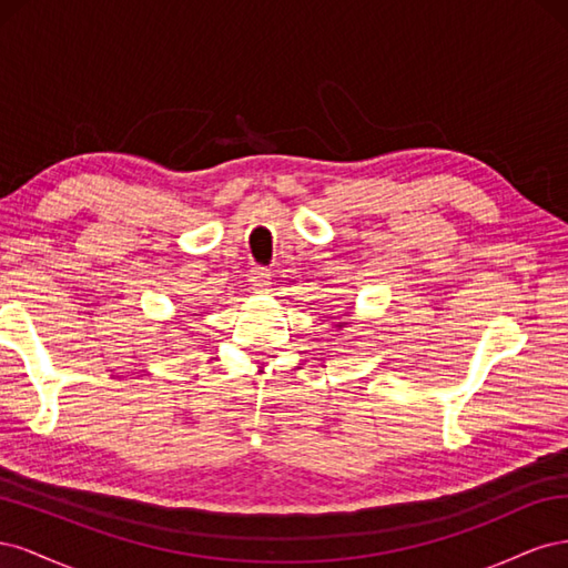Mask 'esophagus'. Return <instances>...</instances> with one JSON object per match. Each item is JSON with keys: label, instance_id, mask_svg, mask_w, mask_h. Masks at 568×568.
I'll return each instance as SVG.
<instances>
[{"label": "esophagus", "instance_id": "obj_1", "mask_svg": "<svg viewBox=\"0 0 568 568\" xmlns=\"http://www.w3.org/2000/svg\"><path fill=\"white\" fill-rule=\"evenodd\" d=\"M272 280V274H270V270L267 267H251L248 270V282H251V286L255 288V291H267V286L272 284L270 282Z\"/></svg>", "mask_w": 568, "mask_h": 568}]
</instances>
